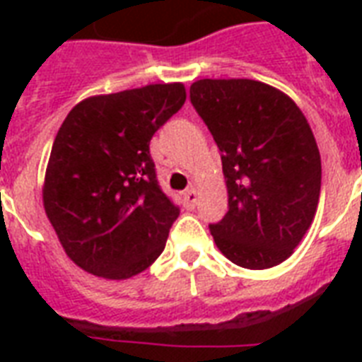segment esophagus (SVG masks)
I'll list each match as a JSON object with an SVG mask.
<instances>
[{
	"label": "esophagus",
	"instance_id": "1",
	"mask_svg": "<svg viewBox=\"0 0 362 362\" xmlns=\"http://www.w3.org/2000/svg\"><path fill=\"white\" fill-rule=\"evenodd\" d=\"M182 201H184V206L186 209H193L197 204V189L195 187H189L187 192L182 193Z\"/></svg>",
	"mask_w": 362,
	"mask_h": 362
}]
</instances>
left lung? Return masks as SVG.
I'll use <instances>...</instances> for the list:
<instances>
[{
	"label": "left lung",
	"instance_id": "obj_1",
	"mask_svg": "<svg viewBox=\"0 0 362 362\" xmlns=\"http://www.w3.org/2000/svg\"><path fill=\"white\" fill-rule=\"evenodd\" d=\"M189 98L221 152L229 212L210 226L216 246L250 270L284 263L314 221L321 158L303 110L250 78H203Z\"/></svg>",
	"mask_w": 362,
	"mask_h": 362
}]
</instances>
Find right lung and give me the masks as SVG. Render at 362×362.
<instances>
[{
    "instance_id": "1",
    "label": "right lung",
    "mask_w": 362,
    "mask_h": 362,
    "mask_svg": "<svg viewBox=\"0 0 362 362\" xmlns=\"http://www.w3.org/2000/svg\"><path fill=\"white\" fill-rule=\"evenodd\" d=\"M182 82L148 84L75 105L48 158L42 204L67 257L127 280L161 255L180 210L156 180L153 133L182 109Z\"/></svg>"
}]
</instances>
